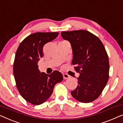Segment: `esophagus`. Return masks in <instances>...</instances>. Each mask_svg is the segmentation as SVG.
Segmentation results:
<instances>
[{"label":"esophagus","instance_id":"esophagus-1","mask_svg":"<svg viewBox=\"0 0 123 123\" xmlns=\"http://www.w3.org/2000/svg\"><path fill=\"white\" fill-rule=\"evenodd\" d=\"M63 78L64 80H67V79H68L70 78V76L67 74H63Z\"/></svg>","mask_w":123,"mask_h":123}]
</instances>
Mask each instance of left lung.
<instances>
[{"label": "left lung", "mask_w": 123, "mask_h": 123, "mask_svg": "<svg viewBox=\"0 0 123 123\" xmlns=\"http://www.w3.org/2000/svg\"><path fill=\"white\" fill-rule=\"evenodd\" d=\"M61 36L70 43L72 64L80 73L78 85L71 95L80 102L93 101L109 80V62L105 47L97 36L86 30L62 32Z\"/></svg>", "instance_id": "1"}]
</instances>
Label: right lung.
<instances>
[{"mask_svg":"<svg viewBox=\"0 0 123 123\" xmlns=\"http://www.w3.org/2000/svg\"><path fill=\"white\" fill-rule=\"evenodd\" d=\"M58 32H37L27 37L16 51L13 74L18 91L27 101L39 105L47 101L56 83L63 80V74L55 70L50 74L40 72L38 62L43 55V48L54 40Z\"/></svg>","mask_w":123,"mask_h":123,"instance_id":"obj_1","label":"right lung"}]
</instances>
